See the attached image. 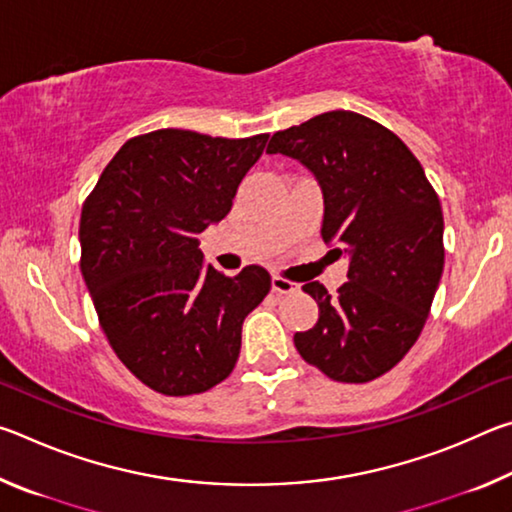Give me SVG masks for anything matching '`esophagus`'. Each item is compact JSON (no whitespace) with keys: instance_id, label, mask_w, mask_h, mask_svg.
<instances>
[{"instance_id":"esophagus-1","label":"esophagus","mask_w":512,"mask_h":512,"mask_svg":"<svg viewBox=\"0 0 512 512\" xmlns=\"http://www.w3.org/2000/svg\"><path fill=\"white\" fill-rule=\"evenodd\" d=\"M271 287H273L275 293H284V296H287V293H296L300 289L296 282H291V280H287V277H282V275H273Z\"/></svg>"}]
</instances>
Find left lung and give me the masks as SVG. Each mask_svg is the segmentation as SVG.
Wrapping results in <instances>:
<instances>
[{
  "label": "left lung",
  "mask_w": 512,
  "mask_h": 512,
  "mask_svg": "<svg viewBox=\"0 0 512 512\" xmlns=\"http://www.w3.org/2000/svg\"><path fill=\"white\" fill-rule=\"evenodd\" d=\"M266 153L300 160L323 189V239L348 255V282L318 302V323L293 343L309 366L366 384L418 341L445 266L443 210L422 164L400 137L359 112L332 110L277 131Z\"/></svg>",
  "instance_id": "8db88e82"
}]
</instances>
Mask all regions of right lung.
<instances>
[{
	"label": "right lung",
	"mask_w": 512,
	"mask_h": 512,
	"mask_svg": "<svg viewBox=\"0 0 512 512\" xmlns=\"http://www.w3.org/2000/svg\"><path fill=\"white\" fill-rule=\"evenodd\" d=\"M266 140L180 128L137 135L85 198L81 273L99 325L119 361L162 395L221 384L239 359L244 318L271 291L266 268L225 277L198 250Z\"/></svg>",
	"instance_id": "1"
}]
</instances>
